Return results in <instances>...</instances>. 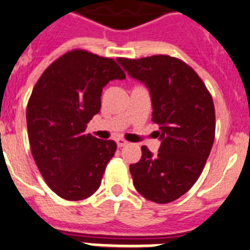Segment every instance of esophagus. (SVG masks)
<instances>
[{
    "mask_svg": "<svg viewBox=\"0 0 250 250\" xmlns=\"http://www.w3.org/2000/svg\"><path fill=\"white\" fill-rule=\"evenodd\" d=\"M116 142H117V146H118V147H125V146H127V145H128L127 141L123 140V138H117Z\"/></svg>",
    "mask_w": 250,
    "mask_h": 250,
    "instance_id": "esophagus-1",
    "label": "esophagus"
}]
</instances>
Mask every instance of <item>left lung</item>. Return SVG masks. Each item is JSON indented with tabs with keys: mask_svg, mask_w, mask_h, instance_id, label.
Listing matches in <instances>:
<instances>
[{
	"mask_svg": "<svg viewBox=\"0 0 250 250\" xmlns=\"http://www.w3.org/2000/svg\"><path fill=\"white\" fill-rule=\"evenodd\" d=\"M117 62L128 75L145 84L151 95L152 121L161 146L129 166L136 190L157 204L176 200L203 172L215 137V109L205 84L192 69L168 55Z\"/></svg>",
	"mask_w": 250,
	"mask_h": 250,
	"instance_id": "obj_1",
	"label": "left lung"
}]
</instances>
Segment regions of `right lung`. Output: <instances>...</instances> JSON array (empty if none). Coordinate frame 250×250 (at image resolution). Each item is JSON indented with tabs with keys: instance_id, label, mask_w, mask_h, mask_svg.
<instances>
[{
	"instance_id": "obj_1",
	"label": "right lung",
	"mask_w": 250,
	"mask_h": 250,
	"mask_svg": "<svg viewBox=\"0 0 250 250\" xmlns=\"http://www.w3.org/2000/svg\"><path fill=\"white\" fill-rule=\"evenodd\" d=\"M125 79L116 62L84 50L64 54L42 73L26 109L32 157L49 188L66 200L93 195L101 186L116 142L85 134L101 109L103 88Z\"/></svg>"
}]
</instances>
